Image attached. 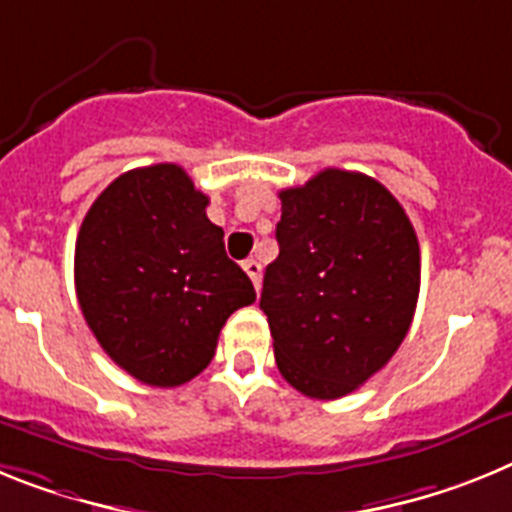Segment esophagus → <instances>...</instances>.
I'll return each instance as SVG.
<instances>
[{"label": "esophagus", "mask_w": 512, "mask_h": 512, "mask_svg": "<svg viewBox=\"0 0 512 512\" xmlns=\"http://www.w3.org/2000/svg\"><path fill=\"white\" fill-rule=\"evenodd\" d=\"M244 273L250 275V281L255 283V288H260V281H262V265L257 260H244L242 262Z\"/></svg>", "instance_id": "34e87169"}]
</instances>
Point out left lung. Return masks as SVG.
<instances>
[{"label": "left lung", "instance_id": "left-lung-1", "mask_svg": "<svg viewBox=\"0 0 512 512\" xmlns=\"http://www.w3.org/2000/svg\"><path fill=\"white\" fill-rule=\"evenodd\" d=\"M278 257L260 309L283 379L340 399L397 353L415 317L420 244L399 201L373 177L322 170L281 190Z\"/></svg>", "mask_w": 512, "mask_h": 512}]
</instances>
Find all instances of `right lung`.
I'll list each match as a JSON object with an SVG mask.
<instances>
[{
    "mask_svg": "<svg viewBox=\"0 0 512 512\" xmlns=\"http://www.w3.org/2000/svg\"><path fill=\"white\" fill-rule=\"evenodd\" d=\"M206 206L182 167L151 164L115 177L79 229L82 314L102 350L141 384L170 389L195 379L226 319L255 301Z\"/></svg>",
    "mask_w": 512,
    "mask_h": 512,
    "instance_id": "1",
    "label": "right lung"
}]
</instances>
